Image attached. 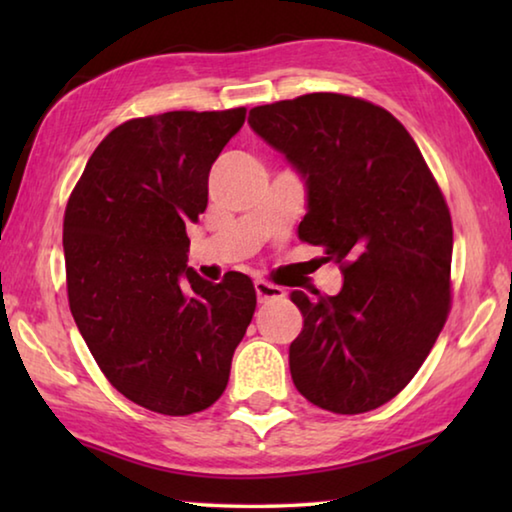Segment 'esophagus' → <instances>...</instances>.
Returning a JSON list of instances; mask_svg holds the SVG:
<instances>
[{"mask_svg":"<svg viewBox=\"0 0 512 512\" xmlns=\"http://www.w3.org/2000/svg\"><path fill=\"white\" fill-rule=\"evenodd\" d=\"M255 293H257V300L259 302L284 298V289L282 287H275V284H268L264 280H255Z\"/></svg>","mask_w":512,"mask_h":512,"instance_id":"34e87169","label":"esophagus"}]
</instances>
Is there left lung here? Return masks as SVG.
<instances>
[{
  "label": "left lung",
  "mask_w": 512,
  "mask_h": 512,
  "mask_svg": "<svg viewBox=\"0 0 512 512\" xmlns=\"http://www.w3.org/2000/svg\"><path fill=\"white\" fill-rule=\"evenodd\" d=\"M307 192L300 237L343 268L336 296L293 291L305 325L289 348L293 384L320 409L354 415L402 391L449 311L454 232L445 198L391 112L314 92L250 110Z\"/></svg>",
  "instance_id": "left-lung-1"
}]
</instances>
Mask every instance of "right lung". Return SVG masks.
<instances>
[{"mask_svg": "<svg viewBox=\"0 0 512 512\" xmlns=\"http://www.w3.org/2000/svg\"><path fill=\"white\" fill-rule=\"evenodd\" d=\"M246 108L131 119L103 140L69 196L63 248L74 323L117 391L189 415L228 386L257 305L250 277L203 280L187 266V223Z\"/></svg>", "mask_w": 512, "mask_h": 512, "instance_id": "right-lung-1", "label": "right lung"}]
</instances>
